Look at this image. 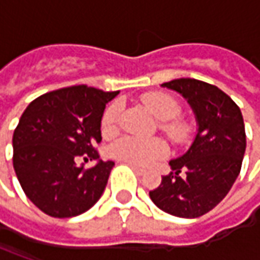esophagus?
<instances>
[{"instance_id":"1","label":"esophagus","mask_w":260,"mask_h":260,"mask_svg":"<svg viewBox=\"0 0 260 260\" xmlns=\"http://www.w3.org/2000/svg\"><path fill=\"white\" fill-rule=\"evenodd\" d=\"M130 166H132V169H133V171H135V172L137 175H143V174H145V169H142L140 166H136V165H130Z\"/></svg>"}]
</instances>
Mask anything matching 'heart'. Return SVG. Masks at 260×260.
<instances>
[{
    "label": "heart",
    "mask_w": 260,
    "mask_h": 260,
    "mask_svg": "<svg viewBox=\"0 0 260 260\" xmlns=\"http://www.w3.org/2000/svg\"><path fill=\"white\" fill-rule=\"evenodd\" d=\"M143 104L160 120L159 127L172 142L184 143L191 135L189 123L179 117L181 104L174 95L152 91L142 96ZM121 115V103L113 101L107 105L101 117V128L105 136H113L118 130ZM168 155V146L160 139H139L133 136H125L110 146V156L113 159L136 166H149L153 162L164 159Z\"/></svg>",
    "instance_id": "b5f03b06"
}]
</instances>
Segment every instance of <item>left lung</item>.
<instances>
[{"label": "left lung", "mask_w": 260, "mask_h": 260, "mask_svg": "<svg viewBox=\"0 0 260 260\" xmlns=\"http://www.w3.org/2000/svg\"><path fill=\"white\" fill-rule=\"evenodd\" d=\"M162 86L188 100L198 133L189 150L169 162L172 171L149 195L168 214L201 217L224 198L240 174L246 150L243 115L229 95L211 84L181 78Z\"/></svg>", "instance_id": "8db88e82"}]
</instances>
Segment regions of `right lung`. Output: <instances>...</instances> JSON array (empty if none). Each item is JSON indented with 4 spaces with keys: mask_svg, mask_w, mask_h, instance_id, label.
Returning <instances> with one entry per match:
<instances>
[{
    "mask_svg": "<svg viewBox=\"0 0 260 260\" xmlns=\"http://www.w3.org/2000/svg\"><path fill=\"white\" fill-rule=\"evenodd\" d=\"M118 91L88 85L55 89L24 110L13 135V166L24 194L45 214L68 218L100 200L114 162L100 159L101 117Z\"/></svg>",
    "mask_w": 260,
    "mask_h": 260,
    "instance_id": "add662e5",
    "label": "right lung"
}]
</instances>
